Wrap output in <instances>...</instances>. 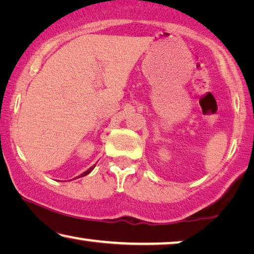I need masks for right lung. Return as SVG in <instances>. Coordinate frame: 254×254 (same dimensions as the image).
<instances>
[{
    "label": "right lung",
    "instance_id": "add662e5",
    "mask_svg": "<svg viewBox=\"0 0 254 254\" xmlns=\"http://www.w3.org/2000/svg\"><path fill=\"white\" fill-rule=\"evenodd\" d=\"M94 166H96V165H93V166H91V168L88 170V171H85L84 173H82V175L81 176H79V177H83V176H86V175H89V173L91 172V171H92V170H93V168H94Z\"/></svg>",
    "mask_w": 254,
    "mask_h": 254
}]
</instances>
